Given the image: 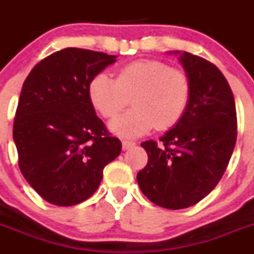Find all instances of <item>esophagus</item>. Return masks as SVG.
<instances>
[{
  "instance_id": "34e87169",
  "label": "esophagus",
  "mask_w": 254,
  "mask_h": 254,
  "mask_svg": "<svg viewBox=\"0 0 254 254\" xmlns=\"http://www.w3.org/2000/svg\"><path fill=\"white\" fill-rule=\"evenodd\" d=\"M134 145H136V143L132 142V141H127V140L122 141V147H123V150L131 149V147H133Z\"/></svg>"
}]
</instances>
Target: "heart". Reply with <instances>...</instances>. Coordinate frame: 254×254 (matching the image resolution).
Segmentation results:
<instances>
[{"instance_id":"1","label":"heart","mask_w":254,"mask_h":254,"mask_svg":"<svg viewBox=\"0 0 254 254\" xmlns=\"http://www.w3.org/2000/svg\"><path fill=\"white\" fill-rule=\"evenodd\" d=\"M190 80L183 71L155 60L134 61L118 71L117 78L102 72L91 78L87 93L104 118H112L128 104L133 109L117 117L109 129L123 138L146 134L176 125L190 100Z\"/></svg>"}]
</instances>
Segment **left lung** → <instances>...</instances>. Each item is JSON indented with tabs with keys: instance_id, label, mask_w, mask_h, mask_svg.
I'll list each match as a JSON object with an SVG mask.
<instances>
[{
	"instance_id": "1",
	"label": "left lung",
	"mask_w": 254,
	"mask_h": 254,
	"mask_svg": "<svg viewBox=\"0 0 254 254\" xmlns=\"http://www.w3.org/2000/svg\"><path fill=\"white\" fill-rule=\"evenodd\" d=\"M179 62L190 80V100L181 120L155 141L141 146L149 161L137 173L140 190L155 205L169 210L190 207L216 187L237 141L234 95L215 64L188 52Z\"/></svg>"
}]
</instances>
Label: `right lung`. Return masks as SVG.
Instances as JSON below:
<instances>
[{
	"label": "right lung",
	"mask_w": 254,
	"mask_h": 254,
	"mask_svg": "<svg viewBox=\"0 0 254 254\" xmlns=\"http://www.w3.org/2000/svg\"><path fill=\"white\" fill-rule=\"evenodd\" d=\"M117 56L66 48L31 69L22 85L13 142L22 176L40 197L73 206L98 190L103 169L121 154L89 99L91 78Z\"/></svg>",
	"instance_id": "obj_1"
}]
</instances>
